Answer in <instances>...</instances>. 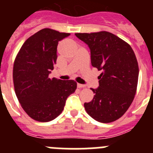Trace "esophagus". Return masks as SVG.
Instances as JSON below:
<instances>
[{"instance_id": "obj_1", "label": "esophagus", "mask_w": 153, "mask_h": 153, "mask_svg": "<svg viewBox=\"0 0 153 153\" xmlns=\"http://www.w3.org/2000/svg\"><path fill=\"white\" fill-rule=\"evenodd\" d=\"M77 86H78V88H84L85 87V85L84 84H77Z\"/></svg>"}]
</instances>
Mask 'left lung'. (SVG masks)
<instances>
[{
  "label": "left lung",
  "instance_id": "left-lung-1",
  "mask_svg": "<svg viewBox=\"0 0 153 153\" xmlns=\"http://www.w3.org/2000/svg\"><path fill=\"white\" fill-rule=\"evenodd\" d=\"M90 49L92 67L101 70L99 86L90 102L84 103L86 112L97 121L110 123L121 118L132 104L138 80V64L132 47L106 31L75 33Z\"/></svg>",
  "mask_w": 153,
  "mask_h": 153
}]
</instances>
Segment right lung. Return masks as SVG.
Masks as SVG:
<instances>
[{
	"label": "right lung",
	"mask_w": 153,
	"mask_h": 153,
	"mask_svg": "<svg viewBox=\"0 0 153 153\" xmlns=\"http://www.w3.org/2000/svg\"><path fill=\"white\" fill-rule=\"evenodd\" d=\"M69 33L43 29L29 37L18 52L13 66L16 96L32 119L48 122L62 112L68 96L77 88L73 80L49 78L56 64L58 41Z\"/></svg>",
	"instance_id": "obj_1"
}]
</instances>
